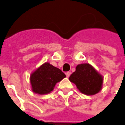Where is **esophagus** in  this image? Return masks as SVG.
Instances as JSON below:
<instances>
[{"instance_id":"obj_1","label":"esophagus","mask_w":125,"mask_h":125,"mask_svg":"<svg viewBox=\"0 0 125 125\" xmlns=\"http://www.w3.org/2000/svg\"><path fill=\"white\" fill-rule=\"evenodd\" d=\"M65 74H66V76L67 77H69L70 74H71V72H67L66 73H65Z\"/></svg>"}]
</instances>
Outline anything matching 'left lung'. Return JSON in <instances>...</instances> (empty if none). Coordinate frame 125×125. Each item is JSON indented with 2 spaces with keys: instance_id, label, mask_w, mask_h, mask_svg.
<instances>
[{
  "instance_id": "left-lung-1",
  "label": "left lung",
  "mask_w": 125,
  "mask_h": 125,
  "mask_svg": "<svg viewBox=\"0 0 125 125\" xmlns=\"http://www.w3.org/2000/svg\"><path fill=\"white\" fill-rule=\"evenodd\" d=\"M74 83L81 93L92 95L97 93L102 89L103 78L93 66L89 63L79 64L69 78Z\"/></svg>"
}]
</instances>
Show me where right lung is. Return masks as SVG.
Wrapping results in <instances>:
<instances>
[{
	"instance_id": "obj_1",
	"label": "right lung",
	"mask_w": 125,
	"mask_h": 125,
	"mask_svg": "<svg viewBox=\"0 0 125 125\" xmlns=\"http://www.w3.org/2000/svg\"><path fill=\"white\" fill-rule=\"evenodd\" d=\"M65 77V74L49 63H45L34 71L30 76L32 91L44 95L53 90L57 83Z\"/></svg>"
}]
</instances>
